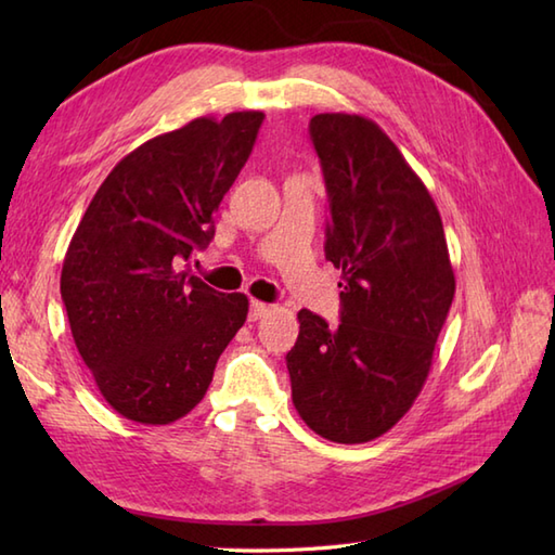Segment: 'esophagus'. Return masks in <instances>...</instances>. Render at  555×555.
I'll return each instance as SVG.
<instances>
[{
    "mask_svg": "<svg viewBox=\"0 0 555 555\" xmlns=\"http://www.w3.org/2000/svg\"><path fill=\"white\" fill-rule=\"evenodd\" d=\"M264 314H269V305L267 302H259V300H253L250 302V312H247V320L257 322V320H262Z\"/></svg>",
    "mask_w": 555,
    "mask_h": 555,
    "instance_id": "obj_1",
    "label": "esophagus"
}]
</instances>
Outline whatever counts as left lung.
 Returning <instances> with one entry per match:
<instances>
[{
	"instance_id": "left-lung-1",
	"label": "left lung",
	"mask_w": 555,
	"mask_h": 555,
	"mask_svg": "<svg viewBox=\"0 0 555 555\" xmlns=\"http://www.w3.org/2000/svg\"><path fill=\"white\" fill-rule=\"evenodd\" d=\"M332 223L324 253L340 269V324L298 312L286 356L293 405L336 443L386 434L427 382L455 274L441 215L379 126L360 114H317Z\"/></svg>"
}]
</instances>
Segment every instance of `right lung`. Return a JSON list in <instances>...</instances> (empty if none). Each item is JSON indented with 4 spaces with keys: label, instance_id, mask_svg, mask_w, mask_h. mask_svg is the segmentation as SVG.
I'll list each match as a JSON object with an SVG mask.
<instances>
[{
    "label": "right lung",
    "instance_id": "1",
    "mask_svg": "<svg viewBox=\"0 0 555 555\" xmlns=\"http://www.w3.org/2000/svg\"><path fill=\"white\" fill-rule=\"evenodd\" d=\"M262 112L199 116L126 155L68 243L62 300L102 398L140 424L185 417L245 324L247 296L191 274L215 211L255 145Z\"/></svg>",
    "mask_w": 555,
    "mask_h": 555
}]
</instances>
